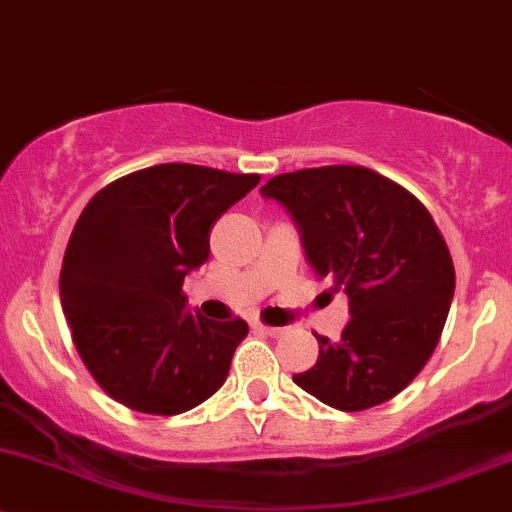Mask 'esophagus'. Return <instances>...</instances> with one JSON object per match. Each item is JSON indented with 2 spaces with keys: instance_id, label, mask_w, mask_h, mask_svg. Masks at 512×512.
Listing matches in <instances>:
<instances>
[{
  "instance_id": "esophagus-1",
  "label": "esophagus",
  "mask_w": 512,
  "mask_h": 512,
  "mask_svg": "<svg viewBox=\"0 0 512 512\" xmlns=\"http://www.w3.org/2000/svg\"><path fill=\"white\" fill-rule=\"evenodd\" d=\"M251 328L256 330V333H261V335H271V337H278L283 333L281 328H268V325H263V323H254L251 325Z\"/></svg>"
}]
</instances>
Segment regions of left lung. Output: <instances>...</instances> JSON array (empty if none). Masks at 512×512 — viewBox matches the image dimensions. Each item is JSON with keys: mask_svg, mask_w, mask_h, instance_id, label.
<instances>
[{"mask_svg": "<svg viewBox=\"0 0 512 512\" xmlns=\"http://www.w3.org/2000/svg\"><path fill=\"white\" fill-rule=\"evenodd\" d=\"M288 209L318 278L345 291L340 340L318 335L320 355L293 382L340 412L397 397L429 362L449 315L456 273L429 209L367 167L288 172L261 187Z\"/></svg>", "mask_w": 512, "mask_h": 512, "instance_id": "8db88e82", "label": "left lung"}]
</instances>
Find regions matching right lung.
Listing matches in <instances>:
<instances>
[{
	"instance_id": "add662e5",
	"label": "right lung",
	"mask_w": 512,
	"mask_h": 512,
	"mask_svg": "<svg viewBox=\"0 0 512 512\" xmlns=\"http://www.w3.org/2000/svg\"><path fill=\"white\" fill-rule=\"evenodd\" d=\"M258 182L170 162L115 179L86 204L59 293L83 365L115 402L172 416L226 382L249 325L189 313L182 283L209 258L214 221Z\"/></svg>"
}]
</instances>
